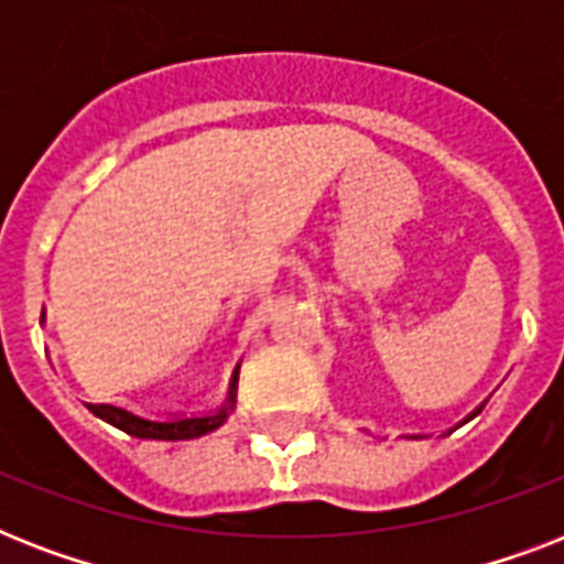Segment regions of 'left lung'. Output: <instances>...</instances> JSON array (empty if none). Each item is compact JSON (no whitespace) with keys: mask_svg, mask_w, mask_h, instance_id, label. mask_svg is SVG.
I'll list each match as a JSON object with an SVG mask.
<instances>
[{"mask_svg":"<svg viewBox=\"0 0 564 564\" xmlns=\"http://www.w3.org/2000/svg\"><path fill=\"white\" fill-rule=\"evenodd\" d=\"M482 406H486V401H482L480 406H477V410H471V412H468V415H465V419L459 421V424H454V427H451V430H445V433H442V436H447V433H454L456 427H463V424H468V421H471V419H477V415H480V410H482ZM406 438H424V436H419V433H415V436H406Z\"/></svg>","mask_w":564,"mask_h":564,"instance_id":"1","label":"left lung"}]
</instances>
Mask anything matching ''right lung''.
<instances>
[{"mask_svg":"<svg viewBox=\"0 0 564 564\" xmlns=\"http://www.w3.org/2000/svg\"><path fill=\"white\" fill-rule=\"evenodd\" d=\"M46 322V310L40 316V325ZM237 383H239V362L234 375H230L228 394L221 406L210 412H195V415H170V419H152V415H140V412L119 406V403H84L87 410L101 419L110 427L122 430L131 438H145V442H187V438L207 436L213 430H219L230 419V412L237 406Z\"/></svg>","mask_w":564,"mask_h":564,"instance_id":"obj_1","label":"right lung"}]
</instances>
